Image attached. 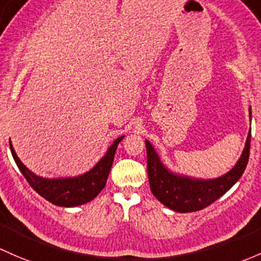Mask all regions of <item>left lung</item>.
<instances>
[{
	"label": "left lung",
	"mask_w": 261,
	"mask_h": 261,
	"mask_svg": "<svg viewBox=\"0 0 261 261\" xmlns=\"http://www.w3.org/2000/svg\"><path fill=\"white\" fill-rule=\"evenodd\" d=\"M250 136L251 131L248 135L243 155L234 169L215 180H195L171 174L161 164L152 145L149 141H145L147 151V175L153 196L169 209L177 213H193L209 206L223 196L245 171L250 153Z\"/></svg>",
	"instance_id": "8db88e82"
}]
</instances>
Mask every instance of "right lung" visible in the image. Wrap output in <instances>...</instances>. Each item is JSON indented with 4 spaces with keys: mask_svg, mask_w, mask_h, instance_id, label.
Segmentation results:
<instances>
[{
    "mask_svg": "<svg viewBox=\"0 0 261 261\" xmlns=\"http://www.w3.org/2000/svg\"><path fill=\"white\" fill-rule=\"evenodd\" d=\"M122 138L123 136L115 140L114 144L109 147L106 155L98 161L97 165L91 171L86 172L81 176L71 177V179L48 180L36 176L34 172L30 171L21 163L11 142L10 149L13 159H15V163L17 164L22 175L37 194H40L47 201L52 202L54 205H57V206L71 207L91 201L105 188L110 170H111L112 166V161H114L115 151H116L117 145H119Z\"/></svg>",
    "mask_w": 261,
    "mask_h": 261,
    "instance_id": "add662e5",
    "label": "right lung"
}]
</instances>
